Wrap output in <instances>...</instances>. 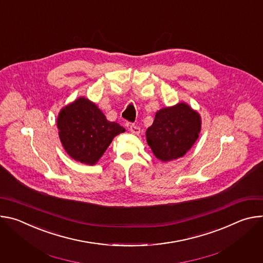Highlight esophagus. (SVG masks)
I'll return each mask as SVG.
<instances>
[{
	"label": "esophagus",
	"instance_id": "obj_1",
	"mask_svg": "<svg viewBox=\"0 0 263 263\" xmlns=\"http://www.w3.org/2000/svg\"><path fill=\"white\" fill-rule=\"evenodd\" d=\"M130 132L133 134H139L140 133V128L136 125H131L130 126Z\"/></svg>",
	"mask_w": 263,
	"mask_h": 263
}]
</instances>
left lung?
I'll use <instances>...</instances> for the list:
<instances>
[{"label": "left lung", "instance_id": "left-lung-1", "mask_svg": "<svg viewBox=\"0 0 263 263\" xmlns=\"http://www.w3.org/2000/svg\"><path fill=\"white\" fill-rule=\"evenodd\" d=\"M201 117L185 103L162 108L146 130V142L159 160L178 159L190 151L201 131Z\"/></svg>", "mask_w": 263, "mask_h": 263}]
</instances>
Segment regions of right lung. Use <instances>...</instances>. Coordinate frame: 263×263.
Wrapping results in <instances>:
<instances>
[{
	"mask_svg": "<svg viewBox=\"0 0 263 263\" xmlns=\"http://www.w3.org/2000/svg\"><path fill=\"white\" fill-rule=\"evenodd\" d=\"M58 134L66 153L81 163L93 165L117 135L125 132L118 123L107 121L98 106L79 98L59 112Z\"/></svg>",
	"mask_w": 263,
	"mask_h": 263,
	"instance_id": "obj_1",
	"label": "right lung"
}]
</instances>
